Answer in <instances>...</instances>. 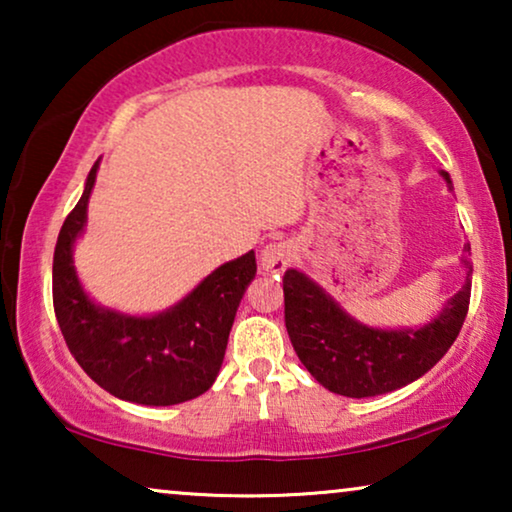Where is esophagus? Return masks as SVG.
I'll return each instance as SVG.
<instances>
[{
    "instance_id": "34e87169",
    "label": "esophagus",
    "mask_w": 512,
    "mask_h": 512,
    "mask_svg": "<svg viewBox=\"0 0 512 512\" xmlns=\"http://www.w3.org/2000/svg\"><path fill=\"white\" fill-rule=\"evenodd\" d=\"M293 256H296V249H293L291 242H270L261 251V268L277 275V272H284L289 268Z\"/></svg>"
}]
</instances>
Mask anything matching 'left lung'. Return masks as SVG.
I'll list each match as a JSON object with an SVG mask.
<instances>
[{
  "label": "left lung",
  "mask_w": 512,
  "mask_h": 512,
  "mask_svg": "<svg viewBox=\"0 0 512 512\" xmlns=\"http://www.w3.org/2000/svg\"><path fill=\"white\" fill-rule=\"evenodd\" d=\"M440 174L452 191L450 174ZM468 256L471 244H464V286L419 328L361 324L305 272L286 270L284 321L300 363L321 387L349 398L389 394L419 380L443 359L464 326L473 279Z\"/></svg>",
  "instance_id": "obj_1"
}]
</instances>
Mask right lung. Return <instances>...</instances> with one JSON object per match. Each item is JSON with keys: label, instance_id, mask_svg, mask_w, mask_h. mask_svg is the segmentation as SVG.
Here are the masks:
<instances>
[{"label": "right lung", "instance_id": "add662e5", "mask_svg": "<svg viewBox=\"0 0 512 512\" xmlns=\"http://www.w3.org/2000/svg\"><path fill=\"white\" fill-rule=\"evenodd\" d=\"M100 160L62 223L53 256V307L79 366L104 391L139 405H177L212 387L219 375L240 300L256 277V254L228 261L195 289L149 317L97 305L79 282L74 244L88 221Z\"/></svg>", "mask_w": 512, "mask_h": 512}]
</instances>
